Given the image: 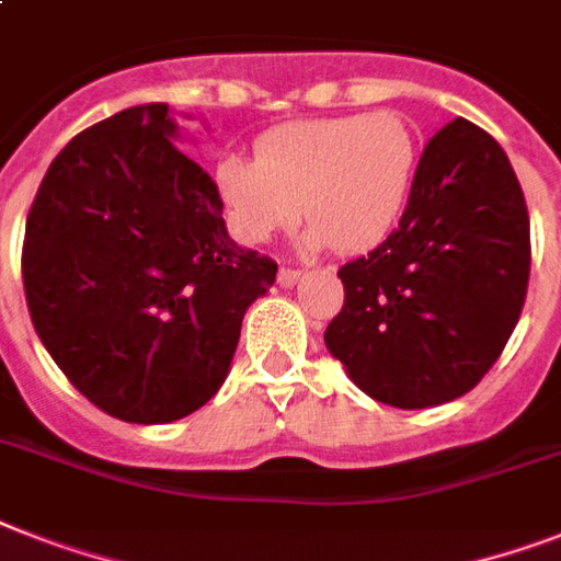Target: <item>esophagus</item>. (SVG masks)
Masks as SVG:
<instances>
[{
  "instance_id": "obj_1",
  "label": "esophagus",
  "mask_w": 561,
  "mask_h": 561,
  "mask_svg": "<svg viewBox=\"0 0 561 561\" xmlns=\"http://www.w3.org/2000/svg\"><path fill=\"white\" fill-rule=\"evenodd\" d=\"M297 279H299L297 267H285V264H282L279 273H276V282H279L282 288H290V285H297Z\"/></svg>"
}]
</instances>
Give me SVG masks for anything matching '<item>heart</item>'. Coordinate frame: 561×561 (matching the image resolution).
Wrapping results in <instances>:
<instances>
[{
    "label": "heart",
    "instance_id": "b5f03b06",
    "mask_svg": "<svg viewBox=\"0 0 561 561\" xmlns=\"http://www.w3.org/2000/svg\"><path fill=\"white\" fill-rule=\"evenodd\" d=\"M416 162V134L399 113L383 110L276 127L255 145V162L227 157L215 183L247 244L294 227L302 206L308 244L367 253L408 209Z\"/></svg>",
    "mask_w": 561,
    "mask_h": 561
}]
</instances>
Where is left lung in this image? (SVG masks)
Instances as JSON below:
<instances>
[{
	"mask_svg": "<svg viewBox=\"0 0 561 561\" xmlns=\"http://www.w3.org/2000/svg\"><path fill=\"white\" fill-rule=\"evenodd\" d=\"M337 276L325 346L367 396L419 410L478 387L530 282V215L504 148L466 118L436 130L399 227Z\"/></svg>",
	"mask_w": 561,
	"mask_h": 561,
	"instance_id": "left-lung-1",
	"label": "left lung"
}]
</instances>
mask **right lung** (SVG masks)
Returning <instances> with one entry per match:
<instances>
[{
    "instance_id": "right-lung-1",
    "label": "right lung",
    "mask_w": 561,
    "mask_h": 561,
    "mask_svg": "<svg viewBox=\"0 0 561 561\" xmlns=\"http://www.w3.org/2000/svg\"><path fill=\"white\" fill-rule=\"evenodd\" d=\"M169 104L122 110L57 153L31 203L22 285L75 390L122 422H174L218 392L276 262L227 236Z\"/></svg>"
}]
</instances>
